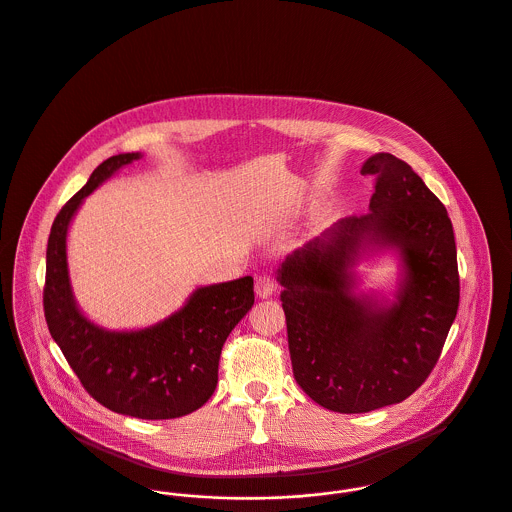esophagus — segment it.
Instances as JSON below:
<instances>
[{
	"label": "esophagus",
	"instance_id": "34e87169",
	"mask_svg": "<svg viewBox=\"0 0 512 512\" xmlns=\"http://www.w3.org/2000/svg\"><path fill=\"white\" fill-rule=\"evenodd\" d=\"M254 291H256V295H258L260 299H270L273 295V291H275V281H273L272 275H270V273L260 275V277L256 279Z\"/></svg>",
	"mask_w": 512,
	"mask_h": 512
}]
</instances>
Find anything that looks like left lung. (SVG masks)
<instances>
[{"label": "left lung", "instance_id": "obj_1", "mask_svg": "<svg viewBox=\"0 0 512 512\" xmlns=\"http://www.w3.org/2000/svg\"><path fill=\"white\" fill-rule=\"evenodd\" d=\"M369 213L345 217L277 270L297 384L316 404L367 413L404 402L433 371L456 318L452 223L408 163L375 153ZM399 264L392 290H363L360 266Z\"/></svg>", "mask_w": 512, "mask_h": 512}]
</instances>
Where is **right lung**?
Here are the masks:
<instances>
[{"label":"right lung","instance_id":"right-lung-1","mask_svg":"<svg viewBox=\"0 0 512 512\" xmlns=\"http://www.w3.org/2000/svg\"><path fill=\"white\" fill-rule=\"evenodd\" d=\"M139 159L143 153L106 159L54 219L44 314L69 367L99 404L137 419H174L202 408L215 392L223 343L254 305V279L196 287L167 318L136 330H108L79 308L69 277V225L89 194Z\"/></svg>","mask_w":512,"mask_h":512}]
</instances>
